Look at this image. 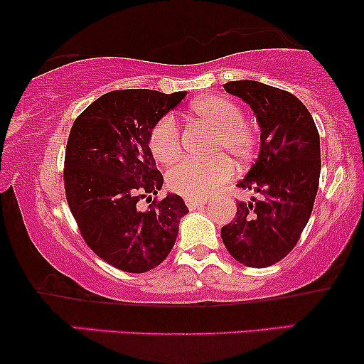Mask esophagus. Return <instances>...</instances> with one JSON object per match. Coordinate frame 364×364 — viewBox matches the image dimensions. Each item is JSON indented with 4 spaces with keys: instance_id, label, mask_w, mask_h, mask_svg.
<instances>
[{
    "instance_id": "esophagus-1",
    "label": "esophagus",
    "mask_w": 364,
    "mask_h": 364,
    "mask_svg": "<svg viewBox=\"0 0 364 364\" xmlns=\"http://www.w3.org/2000/svg\"><path fill=\"white\" fill-rule=\"evenodd\" d=\"M207 203V198H186V205L193 210V208H198V207H203Z\"/></svg>"
}]
</instances>
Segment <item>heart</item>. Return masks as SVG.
<instances>
[{
    "label": "heart",
    "mask_w": 364,
    "mask_h": 364,
    "mask_svg": "<svg viewBox=\"0 0 364 364\" xmlns=\"http://www.w3.org/2000/svg\"><path fill=\"white\" fill-rule=\"evenodd\" d=\"M198 126L213 131L215 137L208 146V161H183L167 173L168 191L186 198H203L218 186L230 181L233 162L250 161L255 152V137L243 122V112L230 99L205 96L192 104ZM152 157L162 164H172L182 157V131L177 119L166 114L154 124L147 139Z\"/></svg>",
    "instance_id": "heart-1"
}]
</instances>
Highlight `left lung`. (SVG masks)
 <instances>
[{"label": "left lung", "instance_id": "1", "mask_svg": "<svg viewBox=\"0 0 364 364\" xmlns=\"http://www.w3.org/2000/svg\"><path fill=\"white\" fill-rule=\"evenodd\" d=\"M227 92L242 97L260 124V154L238 187L253 191L237 203V215L222 227V240L237 262L265 268L280 262L300 240L320 183V136L291 92L257 81H230Z\"/></svg>", "mask_w": 364, "mask_h": 364}]
</instances>
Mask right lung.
<instances>
[{
    "mask_svg": "<svg viewBox=\"0 0 364 364\" xmlns=\"http://www.w3.org/2000/svg\"><path fill=\"white\" fill-rule=\"evenodd\" d=\"M186 94L117 89L84 109L69 132L64 157L69 210L86 245L122 272L144 273L161 265L188 212L181 196L156 197L164 177L147 146L154 124ZM142 200L149 203L147 211L140 208Z\"/></svg>",
    "mask_w": 364,
    "mask_h": 364,
    "instance_id": "add662e5",
    "label": "right lung"
}]
</instances>
